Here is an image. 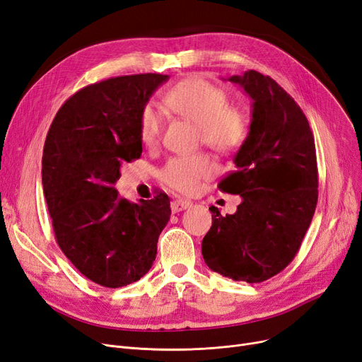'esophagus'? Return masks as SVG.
I'll return each instance as SVG.
<instances>
[{"label":"esophagus","mask_w":362,"mask_h":362,"mask_svg":"<svg viewBox=\"0 0 362 362\" xmlns=\"http://www.w3.org/2000/svg\"><path fill=\"white\" fill-rule=\"evenodd\" d=\"M190 206H192V202L182 200V199H175L174 202L170 203V209H172V212H174V214H178V212H181V211H184L187 208H190Z\"/></svg>","instance_id":"34e87169"}]
</instances>
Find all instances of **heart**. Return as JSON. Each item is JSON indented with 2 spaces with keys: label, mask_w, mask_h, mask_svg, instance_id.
Here are the masks:
<instances>
[{
  "label": "heart",
  "mask_w": 362,
  "mask_h": 362,
  "mask_svg": "<svg viewBox=\"0 0 362 362\" xmlns=\"http://www.w3.org/2000/svg\"><path fill=\"white\" fill-rule=\"evenodd\" d=\"M165 105L197 125L199 140L219 153H234L245 143L247 134L243 112L228 106V97L216 85L200 76H190L175 83L165 94ZM163 129L159 109L147 103L139 115L140 139L146 146H154ZM215 172L209 154L170 158L159 170L160 181L180 193H193L200 181Z\"/></svg>",
  "instance_id": "heart-1"
}]
</instances>
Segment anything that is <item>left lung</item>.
Listing matches in <instances>:
<instances>
[{"mask_svg":"<svg viewBox=\"0 0 362 362\" xmlns=\"http://www.w3.org/2000/svg\"><path fill=\"white\" fill-rule=\"evenodd\" d=\"M228 81L253 100L247 139L235 170L218 188L240 194L234 215L212 209V227L202 242L212 271L235 281L262 283L296 256L318 200L315 143L298 103L272 78L256 71Z\"/></svg>","mask_w":362,"mask_h":362,"instance_id":"1","label":"left lung"}]
</instances>
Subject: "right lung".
Here are the masks:
<instances>
[{
    "label": "right lung",
    "mask_w": 362,
    "mask_h": 362,
    "mask_svg": "<svg viewBox=\"0 0 362 362\" xmlns=\"http://www.w3.org/2000/svg\"><path fill=\"white\" fill-rule=\"evenodd\" d=\"M168 75L109 78L69 97L42 153V188L62 252L88 280L109 288L139 281L156 259L169 221L166 193L132 203L113 184L141 156L139 115Z\"/></svg>",
    "instance_id": "right-lung-1"
}]
</instances>
